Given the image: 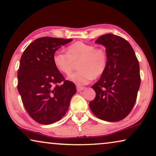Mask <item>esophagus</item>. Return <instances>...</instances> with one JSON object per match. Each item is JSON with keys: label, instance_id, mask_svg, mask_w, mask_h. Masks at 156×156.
Instances as JSON below:
<instances>
[{"label": "esophagus", "instance_id": "esophagus-1", "mask_svg": "<svg viewBox=\"0 0 156 156\" xmlns=\"http://www.w3.org/2000/svg\"><path fill=\"white\" fill-rule=\"evenodd\" d=\"M85 87H82V86H80V85H76V89H77V91L78 92H80L82 91L83 89H84Z\"/></svg>", "mask_w": 156, "mask_h": 156}]
</instances>
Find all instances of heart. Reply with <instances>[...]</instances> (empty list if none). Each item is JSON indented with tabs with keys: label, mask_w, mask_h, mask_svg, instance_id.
Wrapping results in <instances>:
<instances>
[{
	"label": "heart",
	"mask_w": 156,
	"mask_h": 156,
	"mask_svg": "<svg viewBox=\"0 0 156 156\" xmlns=\"http://www.w3.org/2000/svg\"><path fill=\"white\" fill-rule=\"evenodd\" d=\"M79 61L78 71L69 76L76 84H87L94 78L100 77L106 71L107 56L104 49L82 41L69 46L67 52L56 51L53 55V62L61 73L69 74L73 70L74 62Z\"/></svg>",
	"instance_id": "obj_1"
}]
</instances>
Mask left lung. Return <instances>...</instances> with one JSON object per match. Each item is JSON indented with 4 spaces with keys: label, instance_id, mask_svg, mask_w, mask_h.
<instances>
[{
    "label": "left lung",
    "instance_id": "1",
    "mask_svg": "<svg viewBox=\"0 0 156 156\" xmlns=\"http://www.w3.org/2000/svg\"><path fill=\"white\" fill-rule=\"evenodd\" d=\"M95 43L106 48L107 66L92 86L96 95L90 108L100 119L120 121L128 116L136 100L141 84L139 61L130 44L117 35H102Z\"/></svg>",
    "mask_w": 156,
    "mask_h": 156
}]
</instances>
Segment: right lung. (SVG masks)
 I'll list each match as a JSON object with an SVG mask.
<instances>
[{
    "mask_svg": "<svg viewBox=\"0 0 156 156\" xmlns=\"http://www.w3.org/2000/svg\"><path fill=\"white\" fill-rule=\"evenodd\" d=\"M72 39L44 37L35 39L24 51L17 71V90L24 107L34 121L51 124L66 115L76 93L53 62V55Z\"/></svg>",
    "mask_w": 156,
    "mask_h": 156,
    "instance_id": "1",
    "label": "right lung"
}]
</instances>
